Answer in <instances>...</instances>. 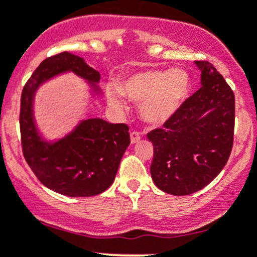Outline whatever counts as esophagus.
Returning a JSON list of instances; mask_svg holds the SVG:
<instances>
[{"mask_svg": "<svg viewBox=\"0 0 257 257\" xmlns=\"http://www.w3.org/2000/svg\"><path fill=\"white\" fill-rule=\"evenodd\" d=\"M141 141V134L138 132H132L131 133V142L132 144H136Z\"/></svg>", "mask_w": 257, "mask_h": 257, "instance_id": "obj_1", "label": "esophagus"}]
</instances>
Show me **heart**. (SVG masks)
I'll list each match as a JSON object with an SVG mask.
<instances>
[{
	"label": "heart",
	"mask_w": 257,
	"mask_h": 257,
	"mask_svg": "<svg viewBox=\"0 0 257 257\" xmlns=\"http://www.w3.org/2000/svg\"><path fill=\"white\" fill-rule=\"evenodd\" d=\"M191 79L183 69L143 70L129 75L119 91L138 104L141 118L149 125H162L173 118L188 96ZM108 101L121 109L124 100L116 90L106 91Z\"/></svg>",
	"instance_id": "b5f03b06"
}]
</instances>
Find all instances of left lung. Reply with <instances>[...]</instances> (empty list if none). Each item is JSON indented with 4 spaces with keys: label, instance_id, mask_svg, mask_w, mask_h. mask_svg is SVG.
I'll return each instance as SVG.
<instances>
[{
    "label": "left lung",
    "instance_id": "8db88e82",
    "mask_svg": "<svg viewBox=\"0 0 257 257\" xmlns=\"http://www.w3.org/2000/svg\"><path fill=\"white\" fill-rule=\"evenodd\" d=\"M201 88L163 128L148 133L154 148L151 174L166 193L187 196L217 177L233 144L235 95L208 61H195Z\"/></svg>",
    "mask_w": 257,
    "mask_h": 257
}]
</instances>
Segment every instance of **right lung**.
I'll return each instance as SVG.
<instances>
[{
	"label": "right lung",
	"instance_id": "add662e5",
	"mask_svg": "<svg viewBox=\"0 0 257 257\" xmlns=\"http://www.w3.org/2000/svg\"><path fill=\"white\" fill-rule=\"evenodd\" d=\"M66 73L75 74L88 84L89 99L101 98L100 74L83 57L61 52L45 59L22 90V151L30 168L47 188L68 197H90L114 182L121 157L131 144L129 128L125 124L89 118L79 121L61 138H45L35 119V96L41 85Z\"/></svg>",
	"mask_w": 257,
	"mask_h": 257
}]
</instances>
